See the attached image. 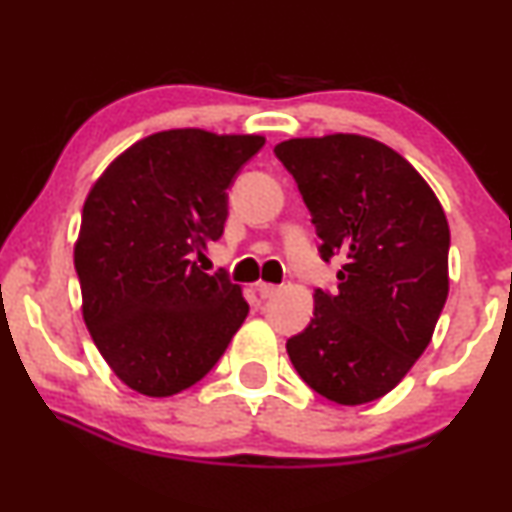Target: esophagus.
Wrapping results in <instances>:
<instances>
[{"mask_svg":"<svg viewBox=\"0 0 512 512\" xmlns=\"http://www.w3.org/2000/svg\"><path fill=\"white\" fill-rule=\"evenodd\" d=\"M257 293H260V298H272V295H276L279 293V286H274V283H264V281H260L257 283Z\"/></svg>","mask_w":512,"mask_h":512,"instance_id":"esophagus-1","label":"esophagus"}]
</instances>
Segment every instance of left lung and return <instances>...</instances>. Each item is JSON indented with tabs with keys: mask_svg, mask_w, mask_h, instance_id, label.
Masks as SVG:
<instances>
[{
	"mask_svg": "<svg viewBox=\"0 0 512 512\" xmlns=\"http://www.w3.org/2000/svg\"><path fill=\"white\" fill-rule=\"evenodd\" d=\"M291 171L338 291H315V317L288 338L295 372L319 396L362 405L386 396L424 353L448 298L446 214L415 166L355 133L274 147Z\"/></svg>",
	"mask_w": 512,
	"mask_h": 512,
	"instance_id": "obj_1",
	"label": "left lung"
}]
</instances>
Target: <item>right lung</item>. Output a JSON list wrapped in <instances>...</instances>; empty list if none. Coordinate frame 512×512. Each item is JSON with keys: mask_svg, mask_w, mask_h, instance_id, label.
<instances>
[{"mask_svg": "<svg viewBox=\"0 0 512 512\" xmlns=\"http://www.w3.org/2000/svg\"><path fill=\"white\" fill-rule=\"evenodd\" d=\"M262 135L162 131L128 147L90 188L73 250L83 319L128 389L166 398L217 365L248 317L238 283L197 267L229 217L238 169Z\"/></svg>", "mask_w": 512, "mask_h": 512, "instance_id": "add662e5", "label": "right lung"}]
</instances>
